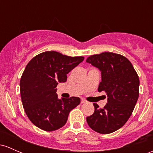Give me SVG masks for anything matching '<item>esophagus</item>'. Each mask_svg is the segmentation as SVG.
<instances>
[{
	"mask_svg": "<svg viewBox=\"0 0 153 153\" xmlns=\"http://www.w3.org/2000/svg\"><path fill=\"white\" fill-rule=\"evenodd\" d=\"M86 101L84 99H81V103H82V104H83V103H86Z\"/></svg>",
	"mask_w": 153,
	"mask_h": 153,
	"instance_id": "1",
	"label": "esophagus"
}]
</instances>
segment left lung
I'll list each match as a JSON object with an SVG mask.
<instances>
[{
	"instance_id": "1",
	"label": "left lung",
	"mask_w": 153,
	"mask_h": 153,
	"mask_svg": "<svg viewBox=\"0 0 153 153\" xmlns=\"http://www.w3.org/2000/svg\"><path fill=\"white\" fill-rule=\"evenodd\" d=\"M86 62L101 72L98 91H105L108 97L103 108L93 104L94 112L86 117V122L97 133H113L122 128L132 114L139 98V76L131 62L120 54L102 53L88 57Z\"/></svg>"
}]
</instances>
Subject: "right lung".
<instances>
[{
  "mask_svg": "<svg viewBox=\"0 0 153 153\" xmlns=\"http://www.w3.org/2000/svg\"><path fill=\"white\" fill-rule=\"evenodd\" d=\"M84 59L56 51H46L33 57L25 67L20 79V94L27 117L45 131L62 128L70 111L81 102L77 97L59 99L56 89L67 81V75Z\"/></svg>",
  "mask_w": 153,
  "mask_h": 153,
  "instance_id": "1",
  "label": "right lung"
}]
</instances>
